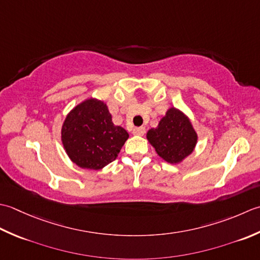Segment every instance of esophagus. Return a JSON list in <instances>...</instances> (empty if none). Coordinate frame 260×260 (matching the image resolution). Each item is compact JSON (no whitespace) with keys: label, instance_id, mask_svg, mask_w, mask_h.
I'll return each instance as SVG.
<instances>
[{"label":"esophagus","instance_id":"obj_1","mask_svg":"<svg viewBox=\"0 0 260 260\" xmlns=\"http://www.w3.org/2000/svg\"><path fill=\"white\" fill-rule=\"evenodd\" d=\"M145 132H146L145 126H137V128L132 130V134L136 136H144Z\"/></svg>","mask_w":260,"mask_h":260}]
</instances>
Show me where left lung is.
<instances>
[{
    "label": "left lung",
    "mask_w": 260,
    "mask_h": 260,
    "mask_svg": "<svg viewBox=\"0 0 260 260\" xmlns=\"http://www.w3.org/2000/svg\"><path fill=\"white\" fill-rule=\"evenodd\" d=\"M147 139L162 159L176 164L193 151L198 135L186 116L171 108L157 128L148 131Z\"/></svg>",
    "instance_id": "1"
}]
</instances>
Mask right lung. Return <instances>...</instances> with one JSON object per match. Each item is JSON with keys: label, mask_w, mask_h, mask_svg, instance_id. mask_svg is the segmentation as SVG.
I'll return each instance as SVG.
<instances>
[{"label": "right lung", "mask_w": 260, "mask_h": 260, "mask_svg": "<svg viewBox=\"0 0 260 260\" xmlns=\"http://www.w3.org/2000/svg\"><path fill=\"white\" fill-rule=\"evenodd\" d=\"M128 137L122 126L113 124L107 104L95 99L73 109L61 129L62 145L72 161L94 171L112 162Z\"/></svg>", "instance_id": "add662e5"}]
</instances>
